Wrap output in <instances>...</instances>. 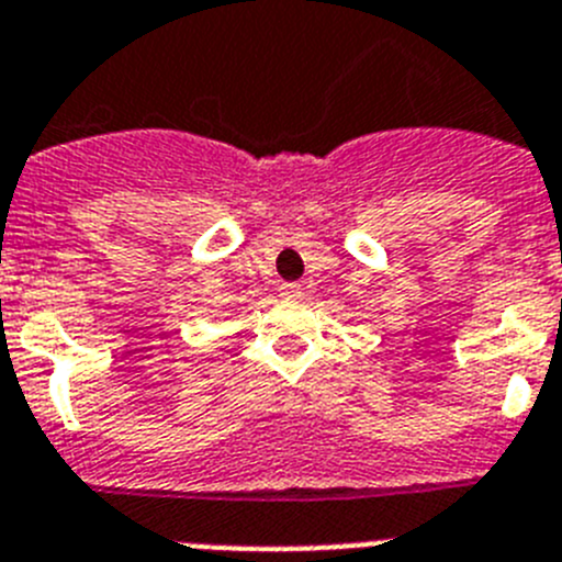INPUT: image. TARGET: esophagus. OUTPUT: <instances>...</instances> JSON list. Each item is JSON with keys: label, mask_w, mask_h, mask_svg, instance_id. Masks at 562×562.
<instances>
[{"label": "esophagus", "mask_w": 562, "mask_h": 562, "mask_svg": "<svg viewBox=\"0 0 562 562\" xmlns=\"http://www.w3.org/2000/svg\"><path fill=\"white\" fill-rule=\"evenodd\" d=\"M281 295L297 297V295H301V284H281Z\"/></svg>", "instance_id": "1"}]
</instances>
